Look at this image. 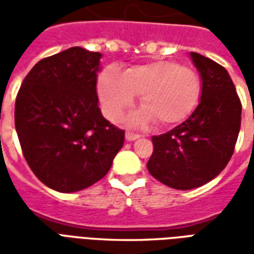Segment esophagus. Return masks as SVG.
Segmentation results:
<instances>
[{
  "label": "esophagus",
  "instance_id": "34e87169",
  "mask_svg": "<svg viewBox=\"0 0 254 254\" xmlns=\"http://www.w3.org/2000/svg\"><path fill=\"white\" fill-rule=\"evenodd\" d=\"M125 137H127V141H134V140H137V138L141 137V134H138V133L129 132V130H127V132L125 133Z\"/></svg>",
  "mask_w": 254,
  "mask_h": 254
}]
</instances>
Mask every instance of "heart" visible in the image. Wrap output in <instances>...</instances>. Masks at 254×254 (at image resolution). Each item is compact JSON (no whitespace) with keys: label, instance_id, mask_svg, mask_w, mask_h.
I'll use <instances>...</instances> for the list:
<instances>
[{"label":"heart","instance_id":"heart-1","mask_svg":"<svg viewBox=\"0 0 254 254\" xmlns=\"http://www.w3.org/2000/svg\"><path fill=\"white\" fill-rule=\"evenodd\" d=\"M98 95L106 117L118 121L140 95L145 110L132 117V122L155 118L162 127L184 121L196 109L201 96V80L188 66L173 61H154L120 73L106 69L99 76Z\"/></svg>","mask_w":254,"mask_h":254}]
</instances>
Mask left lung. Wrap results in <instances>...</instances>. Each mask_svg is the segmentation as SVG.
<instances>
[{
    "label": "left lung",
    "mask_w": 254,
    "mask_h": 254,
    "mask_svg": "<svg viewBox=\"0 0 254 254\" xmlns=\"http://www.w3.org/2000/svg\"><path fill=\"white\" fill-rule=\"evenodd\" d=\"M190 58L201 77V98L191 116L170 132L152 137L149 174L173 189L189 190L220 174L234 152L241 127V100L222 65L198 53Z\"/></svg>",
    "instance_id": "1"
}]
</instances>
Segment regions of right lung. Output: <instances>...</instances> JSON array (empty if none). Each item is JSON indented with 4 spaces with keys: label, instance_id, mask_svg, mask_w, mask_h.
I'll return each mask as SVG.
<instances>
[{
    "label": "right lung",
    "instance_id": "right-lung-1",
    "mask_svg": "<svg viewBox=\"0 0 254 254\" xmlns=\"http://www.w3.org/2000/svg\"><path fill=\"white\" fill-rule=\"evenodd\" d=\"M102 54L83 47L41 60L25 76L14 127L39 181L63 193L83 190L109 173L125 132L103 118L96 76Z\"/></svg>",
    "mask_w": 254,
    "mask_h": 254
}]
</instances>
